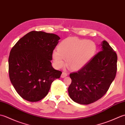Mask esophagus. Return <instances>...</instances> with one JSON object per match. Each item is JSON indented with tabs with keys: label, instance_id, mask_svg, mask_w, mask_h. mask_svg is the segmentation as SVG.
I'll use <instances>...</instances> for the list:
<instances>
[{
	"label": "esophagus",
	"instance_id": "esophagus-1",
	"mask_svg": "<svg viewBox=\"0 0 125 125\" xmlns=\"http://www.w3.org/2000/svg\"><path fill=\"white\" fill-rule=\"evenodd\" d=\"M68 76V73H66L65 72H63L62 75H61V77L62 78H64L65 77H67Z\"/></svg>",
	"mask_w": 125,
	"mask_h": 125
}]
</instances>
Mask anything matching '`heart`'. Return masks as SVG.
Returning <instances> with one entry per match:
<instances>
[{
    "instance_id": "heart-1",
    "label": "heart",
    "mask_w": 125,
    "mask_h": 125,
    "mask_svg": "<svg viewBox=\"0 0 125 125\" xmlns=\"http://www.w3.org/2000/svg\"><path fill=\"white\" fill-rule=\"evenodd\" d=\"M97 49L94 41L69 37L58 44L57 50L52 52V58L57 68L64 67L67 60V65L71 70L78 71L93 59Z\"/></svg>"
}]
</instances>
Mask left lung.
Instances as JSON below:
<instances>
[{"mask_svg":"<svg viewBox=\"0 0 125 125\" xmlns=\"http://www.w3.org/2000/svg\"><path fill=\"white\" fill-rule=\"evenodd\" d=\"M117 55L108 42L103 41L100 51L84 68L70 74L68 87L71 99L82 105L96 102L104 95L115 79Z\"/></svg>","mask_w":125,"mask_h":125,"instance_id":"obj_1","label":"left lung"}]
</instances>
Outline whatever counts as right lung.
<instances>
[{
  "instance_id": "right-lung-1",
  "label": "right lung",
  "mask_w": 125,
  "mask_h": 125,
  "mask_svg": "<svg viewBox=\"0 0 125 125\" xmlns=\"http://www.w3.org/2000/svg\"><path fill=\"white\" fill-rule=\"evenodd\" d=\"M60 38L52 33L31 31L21 38L10 50L9 72L18 94L28 102L46 96L55 79L62 72L53 68L52 52Z\"/></svg>"
}]
</instances>
